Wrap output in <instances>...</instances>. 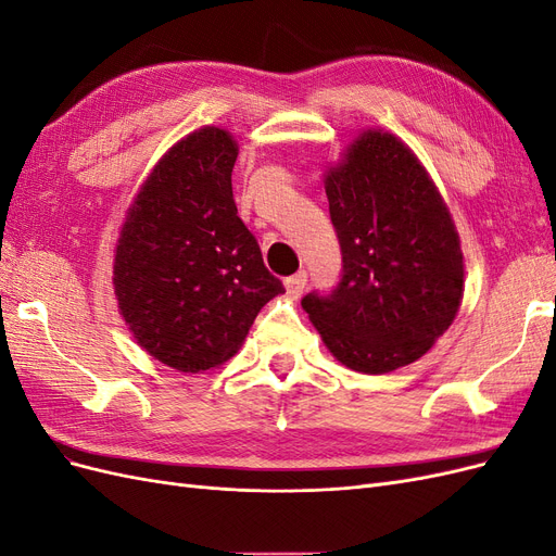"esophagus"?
Wrapping results in <instances>:
<instances>
[{
    "instance_id": "34e87169",
    "label": "esophagus",
    "mask_w": 556,
    "mask_h": 556,
    "mask_svg": "<svg viewBox=\"0 0 556 556\" xmlns=\"http://www.w3.org/2000/svg\"><path fill=\"white\" fill-rule=\"evenodd\" d=\"M304 288H306V274L304 271H299V274H294V276L285 280V292H288V296L292 301L304 294Z\"/></svg>"
}]
</instances>
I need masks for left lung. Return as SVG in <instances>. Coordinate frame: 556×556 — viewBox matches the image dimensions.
Segmentation results:
<instances>
[{"mask_svg": "<svg viewBox=\"0 0 556 556\" xmlns=\"http://www.w3.org/2000/svg\"><path fill=\"white\" fill-rule=\"evenodd\" d=\"M325 192L343 278L301 306L336 362L368 376L396 371L425 357L459 313L457 227L422 162L380 127L357 134L327 166Z\"/></svg>", "mask_w": 556, "mask_h": 556, "instance_id": "8db88e82", "label": "left lung"}]
</instances>
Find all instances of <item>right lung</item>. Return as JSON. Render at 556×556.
I'll return each instance as SVG.
<instances>
[{"mask_svg": "<svg viewBox=\"0 0 556 556\" xmlns=\"http://www.w3.org/2000/svg\"><path fill=\"white\" fill-rule=\"evenodd\" d=\"M239 143L206 125L176 141L143 178L113 255L127 329L150 357L199 374L233 357L282 282L237 215Z\"/></svg>", "mask_w": 556, "mask_h": 556, "instance_id": "obj_1", "label": "right lung"}]
</instances>
